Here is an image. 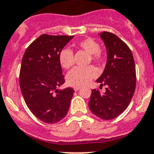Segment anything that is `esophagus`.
Listing matches in <instances>:
<instances>
[{"label": "esophagus", "instance_id": "obj_1", "mask_svg": "<svg viewBox=\"0 0 154 154\" xmlns=\"http://www.w3.org/2000/svg\"><path fill=\"white\" fill-rule=\"evenodd\" d=\"M81 89V87L79 86H74L73 87V90L75 91H79Z\"/></svg>", "mask_w": 154, "mask_h": 154}]
</instances>
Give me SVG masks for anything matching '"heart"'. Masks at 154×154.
Returning a JSON list of instances; mask_svg holds the SVG:
<instances>
[{
    "mask_svg": "<svg viewBox=\"0 0 154 154\" xmlns=\"http://www.w3.org/2000/svg\"><path fill=\"white\" fill-rule=\"evenodd\" d=\"M77 46L91 54V59L94 62H99L102 59L99 43L93 38H87L81 40L77 44ZM59 62L64 69L71 67L73 64V53L71 49L67 48L63 49L59 53ZM97 75V69L94 66H77L67 73L66 82L70 86H83L88 84Z\"/></svg>",
    "mask_w": 154,
    "mask_h": 154,
    "instance_id": "1",
    "label": "heart"
}]
</instances>
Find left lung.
<instances>
[{
  "mask_svg": "<svg viewBox=\"0 0 154 154\" xmlns=\"http://www.w3.org/2000/svg\"><path fill=\"white\" fill-rule=\"evenodd\" d=\"M98 35L106 47L107 62L96 81L107 88L104 94L93 89L88 105L94 115L110 120L122 113L132 100L136 89V67L133 53L123 41L109 32Z\"/></svg>",
  "mask_w": 154,
  "mask_h": 154,
  "instance_id": "8db88e82",
  "label": "left lung"
}]
</instances>
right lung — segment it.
I'll use <instances>...</instances> for the list:
<instances>
[{"mask_svg": "<svg viewBox=\"0 0 154 154\" xmlns=\"http://www.w3.org/2000/svg\"><path fill=\"white\" fill-rule=\"evenodd\" d=\"M73 38L42 35L25 50L21 60L19 83L28 108L46 123H56L67 114L73 88L58 89L65 82L59 53Z\"/></svg>", "mask_w": 154, "mask_h": 154, "instance_id": "right-lung-1", "label": "right lung"}]
</instances>
